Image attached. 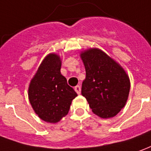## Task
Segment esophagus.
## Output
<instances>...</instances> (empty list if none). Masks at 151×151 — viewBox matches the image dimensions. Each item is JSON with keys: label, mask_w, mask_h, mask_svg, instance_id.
<instances>
[{"label": "esophagus", "mask_w": 151, "mask_h": 151, "mask_svg": "<svg viewBox=\"0 0 151 151\" xmlns=\"http://www.w3.org/2000/svg\"><path fill=\"white\" fill-rule=\"evenodd\" d=\"M75 90H76V92L78 93V94H80L81 92V86H76L75 87Z\"/></svg>", "instance_id": "obj_1"}]
</instances>
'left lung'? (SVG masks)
Here are the masks:
<instances>
[{"instance_id":"8db88e82","label":"left lung","mask_w":151,"mask_h":151,"mask_svg":"<svg viewBox=\"0 0 151 151\" xmlns=\"http://www.w3.org/2000/svg\"><path fill=\"white\" fill-rule=\"evenodd\" d=\"M86 76L81 93L93 113L102 118L116 116L125 106L130 80L124 69L102 50L90 48L81 54Z\"/></svg>"}]
</instances>
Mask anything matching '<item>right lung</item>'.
I'll return each instance as SVG.
<instances>
[{
  "label": "right lung",
  "instance_id": "add662e5",
  "mask_svg": "<svg viewBox=\"0 0 151 151\" xmlns=\"http://www.w3.org/2000/svg\"><path fill=\"white\" fill-rule=\"evenodd\" d=\"M60 57L50 53L40 64L29 87V99L42 120L56 123L68 113L77 93L61 74Z\"/></svg>",
  "mask_w": 151,
  "mask_h": 151
}]
</instances>
